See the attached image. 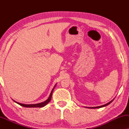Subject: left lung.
<instances>
[{"mask_svg":"<svg viewBox=\"0 0 129 129\" xmlns=\"http://www.w3.org/2000/svg\"><path fill=\"white\" fill-rule=\"evenodd\" d=\"M113 100H112V101H110V102H109V103H108L106 104V105H104L100 106H97V107H88V108H90V109H96V108H100V107H103L106 106H107V105H109V104H110V103H112V102H113Z\"/></svg>","mask_w":129,"mask_h":129,"instance_id":"8db88e82","label":"left lung"}]
</instances>
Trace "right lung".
<instances>
[{
	"instance_id": "obj_1",
	"label": "right lung",
	"mask_w": 129,
	"mask_h": 129,
	"mask_svg": "<svg viewBox=\"0 0 129 129\" xmlns=\"http://www.w3.org/2000/svg\"><path fill=\"white\" fill-rule=\"evenodd\" d=\"M56 85L54 86V87H53V89H52V91H51L50 93V96H49V98L47 99L44 102H42V103H38V104H33V105H25V104H22V103H18V102H16L15 100H13L14 102H16V103L19 104V105L22 106L23 107H43L44 106H45L46 105H47V104H48L49 102H50V100H51V98H52V93H53V89H54V87H55Z\"/></svg>"
}]
</instances>
